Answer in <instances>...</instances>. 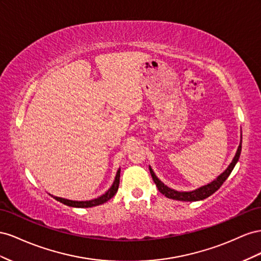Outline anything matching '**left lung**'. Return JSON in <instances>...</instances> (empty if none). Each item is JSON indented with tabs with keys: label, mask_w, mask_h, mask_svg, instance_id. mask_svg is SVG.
Masks as SVG:
<instances>
[{
	"label": "left lung",
	"mask_w": 261,
	"mask_h": 261,
	"mask_svg": "<svg viewBox=\"0 0 261 261\" xmlns=\"http://www.w3.org/2000/svg\"><path fill=\"white\" fill-rule=\"evenodd\" d=\"M241 151H242V140H241L240 145H238V148H237L233 161L230 162L228 167L224 170V172H223L221 175H219L210 184L204 185V186H202V187L197 188V189L191 190V191H177L175 189L167 187L165 184L159 179L158 176H156L155 173L153 172V169L151 168V166L148 168H150V173L152 175V178H153V180L156 185V187H158L159 191L161 193H163L164 196L169 198V199H174V200H178V201H187V202H188V201H190V202H191V201H199V200H203L207 197H210L221 187L222 184L227 179V177L229 176V174L232 173L233 168L235 167L236 163L238 162V159H240Z\"/></svg>",
	"instance_id": "obj_1"
}]
</instances>
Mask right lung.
I'll return each instance as SVG.
<instances>
[{"label": "right lung", "mask_w": 261, "mask_h": 261, "mask_svg": "<svg viewBox=\"0 0 261 261\" xmlns=\"http://www.w3.org/2000/svg\"><path fill=\"white\" fill-rule=\"evenodd\" d=\"M119 181H120V168L117 170V174L115 177V180L111 185V187L101 195L100 197L93 199V200H87V201H75V200H69V199H64V198H60V197H54L56 200L60 201L61 203L65 204V205H69V206H73V207H92V206H96V205H99L107 202L108 200H110L113 198L119 188Z\"/></svg>", "instance_id": "obj_1"}]
</instances>
